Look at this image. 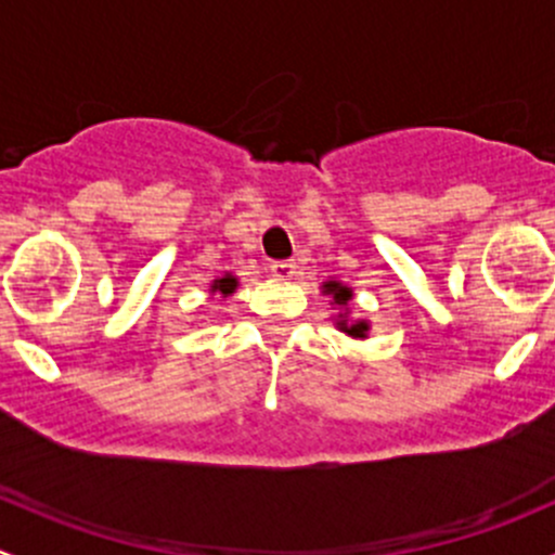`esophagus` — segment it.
Listing matches in <instances>:
<instances>
[{
	"instance_id": "1",
	"label": "esophagus",
	"mask_w": 555,
	"mask_h": 555,
	"mask_svg": "<svg viewBox=\"0 0 555 555\" xmlns=\"http://www.w3.org/2000/svg\"><path fill=\"white\" fill-rule=\"evenodd\" d=\"M271 273L279 279V282H287V279L295 276V262L293 260H282V262H273Z\"/></svg>"
}]
</instances>
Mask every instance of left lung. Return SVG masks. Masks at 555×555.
Here are the masks:
<instances>
[{"instance_id": "8db88e82", "label": "left lung", "mask_w": 555, "mask_h": 555, "mask_svg": "<svg viewBox=\"0 0 555 555\" xmlns=\"http://www.w3.org/2000/svg\"><path fill=\"white\" fill-rule=\"evenodd\" d=\"M324 295H330L333 298V304L338 306V309H344V313H338V330H344L346 335H351V338H367V330H371V324L365 322V319H360V322H349L346 319V313H349V300H351V287H346V284L340 282H324L322 284Z\"/></svg>"}]
</instances>
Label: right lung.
<instances>
[{
	"label": "right lung",
	"instance_id": "add662e5",
	"mask_svg": "<svg viewBox=\"0 0 555 555\" xmlns=\"http://www.w3.org/2000/svg\"><path fill=\"white\" fill-rule=\"evenodd\" d=\"M236 287H238V279L233 276V273H225V276H220L211 282V293H220L222 298H228V295H231Z\"/></svg>",
	"mask_w": 555,
	"mask_h": 555
}]
</instances>
